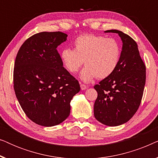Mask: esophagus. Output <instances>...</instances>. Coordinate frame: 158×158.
<instances>
[{
    "label": "esophagus",
    "mask_w": 158,
    "mask_h": 158,
    "mask_svg": "<svg viewBox=\"0 0 158 158\" xmlns=\"http://www.w3.org/2000/svg\"><path fill=\"white\" fill-rule=\"evenodd\" d=\"M81 90H85L86 88H87V86H86L85 85H84V84H83V83H81Z\"/></svg>",
    "instance_id": "1"
}]
</instances>
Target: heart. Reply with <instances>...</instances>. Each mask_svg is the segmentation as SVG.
Returning <instances> with one entry per match:
<instances>
[{
  "label": "heart",
  "mask_w": 158,
  "mask_h": 158,
  "mask_svg": "<svg viewBox=\"0 0 158 158\" xmlns=\"http://www.w3.org/2000/svg\"><path fill=\"white\" fill-rule=\"evenodd\" d=\"M73 46L74 49L62 50L60 59L66 70L72 74L76 73L84 62L85 67L81 73V78L85 83L96 77H108L117 68L121 47L114 39L83 34L75 39Z\"/></svg>",
  "instance_id": "1"
}]
</instances>
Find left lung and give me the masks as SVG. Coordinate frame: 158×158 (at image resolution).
Instances as JSON below:
<instances>
[{
	"label": "left lung",
	"instance_id": "left-lung-1",
	"mask_svg": "<svg viewBox=\"0 0 158 158\" xmlns=\"http://www.w3.org/2000/svg\"><path fill=\"white\" fill-rule=\"evenodd\" d=\"M105 32L119 35L122 50L115 71L94 86L98 93L94 116L103 124L116 127L128 122L139 109L145 85L146 67L132 38L118 30Z\"/></svg>",
	"mask_w": 158,
	"mask_h": 158
}]
</instances>
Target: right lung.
Listing matches in <instances>:
<instances>
[{"label":"right lung","instance_id":"obj_1","mask_svg":"<svg viewBox=\"0 0 158 158\" xmlns=\"http://www.w3.org/2000/svg\"><path fill=\"white\" fill-rule=\"evenodd\" d=\"M60 31H43L23 42L17 53L14 88L27 117L36 124H60L70 113V101L81 90L63 67L57 47L67 40Z\"/></svg>","mask_w":158,"mask_h":158}]
</instances>
